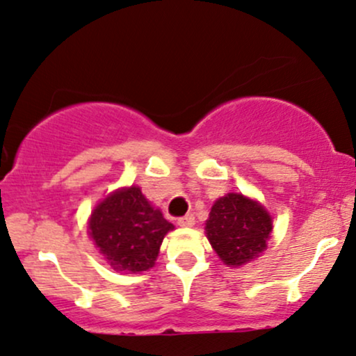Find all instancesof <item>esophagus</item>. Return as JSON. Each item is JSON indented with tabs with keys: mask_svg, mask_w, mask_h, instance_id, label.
<instances>
[{
	"mask_svg": "<svg viewBox=\"0 0 356 356\" xmlns=\"http://www.w3.org/2000/svg\"><path fill=\"white\" fill-rule=\"evenodd\" d=\"M195 225V216L193 215H185L181 218H178V227L181 228H191Z\"/></svg>",
	"mask_w": 356,
	"mask_h": 356,
	"instance_id": "obj_1",
	"label": "esophagus"
}]
</instances>
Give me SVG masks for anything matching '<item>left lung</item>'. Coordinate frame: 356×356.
I'll return each mask as SVG.
<instances>
[{"label":"left lung","mask_w":356,"mask_h":356,"mask_svg":"<svg viewBox=\"0 0 356 356\" xmlns=\"http://www.w3.org/2000/svg\"><path fill=\"white\" fill-rule=\"evenodd\" d=\"M204 229L220 260L241 266L265 252L273 221L263 204L241 193H228L211 207Z\"/></svg>","instance_id":"left-lung-1"}]
</instances>
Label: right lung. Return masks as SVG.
I'll list each match as a JSON object with an SVG mask.
<instances>
[{"label":"right lung","mask_w":356,"mask_h":356,"mask_svg":"<svg viewBox=\"0 0 356 356\" xmlns=\"http://www.w3.org/2000/svg\"><path fill=\"white\" fill-rule=\"evenodd\" d=\"M173 228L138 186L108 195L96 204L88 223L99 253L113 270L124 273L153 268L163 238Z\"/></svg>","instance_id":"obj_1"}]
</instances>
